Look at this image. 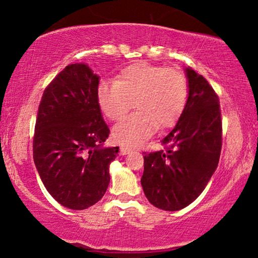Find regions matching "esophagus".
Listing matches in <instances>:
<instances>
[{
	"instance_id": "1",
	"label": "esophagus",
	"mask_w": 258,
	"mask_h": 258,
	"mask_svg": "<svg viewBox=\"0 0 258 258\" xmlns=\"http://www.w3.org/2000/svg\"><path fill=\"white\" fill-rule=\"evenodd\" d=\"M132 150H133L132 148L128 147V146H121V147H119V153H121V155L129 154Z\"/></svg>"
}]
</instances>
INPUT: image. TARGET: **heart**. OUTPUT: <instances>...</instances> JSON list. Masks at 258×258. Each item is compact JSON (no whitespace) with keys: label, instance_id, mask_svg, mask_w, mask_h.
<instances>
[{"label":"heart","instance_id":"heart-1","mask_svg":"<svg viewBox=\"0 0 258 258\" xmlns=\"http://www.w3.org/2000/svg\"><path fill=\"white\" fill-rule=\"evenodd\" d=\"M188 80L181 70L137 62L125 67L115 83L97 87V103L105 117L121 119L134 101L137 111L115 125L112 136L128 146L142 143L158 128L174 125L188 100Z\"/></svg>","mask_w":258,"mask_h":258}]
</instances>
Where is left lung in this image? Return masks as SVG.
<instances>
[{
    "label": "left lung",
    "mask_w": 258,
    "mask_h": 258,
    "mask_svg": "<svg viewBox=\"0 0 258 258\" xmlns=\"http://www.w3.org/2000/svg\"><path fill=\"white\" fill-rule=\"evenodd\" d=\"M185 72L189 96L177 124L162 140L163 150L143 153V191L153 206L167 211L183 209L202 194L222 149L218 95L202 75Z\"/></svg>",
    "instance_id": "obj_1"
}]
</instances>
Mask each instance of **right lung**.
Listing matches in <instances>:
<instances>
[{"label": "right lung", "mask_w": 258, "mask_h": 258, "mask_svg": "<svg viewBox=\"0 0 258 258\" xmlns=\"http://www.w3.org/2000/svg\"><path fill=\"white\" fill-rule=\"evenodd\" d=\"M98 77L87 64L67 66L43 91L33 140L34 162L48 192L63 207L87 209L110 182L118 147L103 148L107 123L97 103Z\"/></svg>", "instance_id": "1"}]
</instances>
